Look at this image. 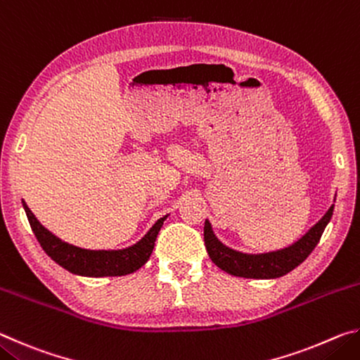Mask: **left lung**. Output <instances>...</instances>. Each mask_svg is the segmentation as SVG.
Masks as SVG:
<instances>
[{"mask_svg":"<svg viewBox=\"0 0 360 360\" xmlns=\"http://www.w3.org/2000/svg\"><path fill=\"white\" fill-rule=\"evenodd\" d=\"M333 214V205L322 216L321 221L313 225L300 240L289 248L265 254H245L235 249L227 248L217 240L211 229L210 221H205V246L210 254V259L229 275L254 279H273L288 275L313 252L318 246L322 233L330 222Z\"/></svg>","mask_w":360,"mask_h":360,"instance_id":"left-lung-1","label":"left lung"}]
</instances>
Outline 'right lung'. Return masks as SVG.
Wrapping results in <instances>:
<instances>
[{
    "label": "right lung",
    "mask_w": 360,
    "mask_h": 360,
    "mask_svg": "<svg viewBox=\"0 0 360 360\" xmlns=\"http://www.w3.org/2000/svg\"><path fill=\"white\" fill-rule=\"evenodd\" d=\"M22 205L36 240L39 241L41 248L44 249L49 257L75 275L92 278L124 276L139 270L149 260L158 231L167 219V216L158 219L136 245L117 249V251H92V249H82L62 241L58 236L51 233L44 225H41L23 200Z\"/></svg>",
    "instance_id": "right-lung-1"
}]
</instances>
